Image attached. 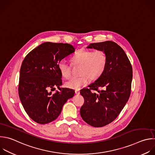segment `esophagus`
Listing matches in <instances>:
<instances>
[{
    "label": "esophagus",
    "instance_id": "1",
    "mask_svg": "<svg viewBox=\"0 0 155 155\" xmlns=\"http://www.w3.org/2000/svg\"><path fill=\"white\" fill-rule=\"evenodd\" d=\"M75 94H76L77 95L80 94V90H79V89H76V90L75 91Z\"/></svg>",
    "mask_w": 155,
    "mask_h": 155
}]
</instances>
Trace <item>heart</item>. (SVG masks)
<instances>
[{
	"mask_svg": "<svg viewBox=\"0 0 155 155\" xmlns=\"http://www.w3.org/2000/svg\"><path fill=\"white\" fill-rule=\"evenodd\" d=\"M72 64L79 68L78 77L73 78L66 82V87L79 89L86 85L90 79L95 81L99 78L105 72L108 58L104 50H80L71 58ZM61 75L65 78H69L72 75V66L61 60L58 64Z\"/></svg>",
	"mask_w": 155,
	"mask_h": 155,
	"instance_id": "obj_1",
	"label": "heart"
}]
</instances>
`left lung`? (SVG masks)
<instances>
[{"label":"left lung","instance_id":"1","mask_svg":"<svg viewBox=\"0 0 155 155\" xmlns=\"http://www.w3.org/2000/svg\"><path fill=\"white\" fill-rule=\"evenodd\" d=\"M87 48L104 50L108 62L101 76L89 84L88 88L80 91L84 99L80 115L89 125L102 127L114 120L128 101L133 69L124 50L114 42L92 43ZM94 90L98 93H94Z\"/></svg>","mask_w":155,"mask_h":155}]
</instances>
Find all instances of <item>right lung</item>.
Returning <instances> with one entry per match:
<instances>
[{"mask_svg": "<svg viewBox=\"0 0 155 155\" xmlns=\"http://www.w3.org/2000/svg\"><path fill=\"white\" fill-rule=\"evenodd\" d=\"M74 51L71 44L46 42L32 50L22 61L19 95L25 112L36 123L55 120L67 100L74 95L73 89L60 88L62 75L58 67L60 61ZM55 86L61 92L51 94L49 91Z\"/></svg>", "mask_w": 155, "mask_h": 155, "instance_id": "obj_1", "label": "right lung"}]
</instances>
